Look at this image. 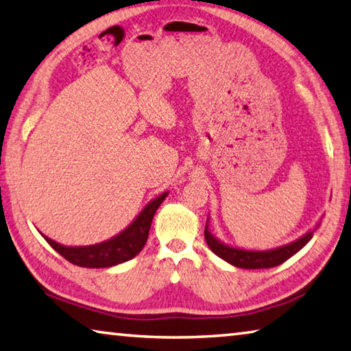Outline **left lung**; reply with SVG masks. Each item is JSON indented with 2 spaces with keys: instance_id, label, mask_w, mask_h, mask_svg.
<instances>
[{
  "instance_id": "left-lung-1",
  "label": "left lung",
  "mask_w": 351,
  "mask_h": 351,
  "mask_svg": "<svg viewBox=\"0 0 351 351\" xmlns=\"http://www.w3.org/2000/svg\"><path fill=\"white\" fill-rule=\"evenodd\" d=\"M320 226V221L314 226L311 230H308L299 239L288 243V245L277 246L274 249H266V251H255V249H243L237 246L226 245L221 240H218L215 235H213L209 230V218L206 221V229H204V239L209 245L210 251L218 255L219 258L228 261L232 266L243 269H265V268H274V266L282 265L283 261L293 257L304 247L308 241L313 239L314 232Z\"/></svg>"
}]
</instances>
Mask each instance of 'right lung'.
<instances>
[{"label": "right lung", "instance_id": "1", "mask_svg": "<svg viewBox=\"0 0 351 351\" xmlns=\"http://www.w3.org/2000/svg\"><path fill=\"white\" fill-rule=\"evenodd\" d=\"M167 195L169 192H164L152 199L122 232L102 243H96V245L64 246L47 239L43 234L41 235L62 257L71 261L73 265L82 266V268H111V266L132 260L142 251V247L147 243L148 232H150L154 213H156L158 207L162 204Z\"/></svg>", "mask_w": 351, "mask_h": 351}]
</instances>
